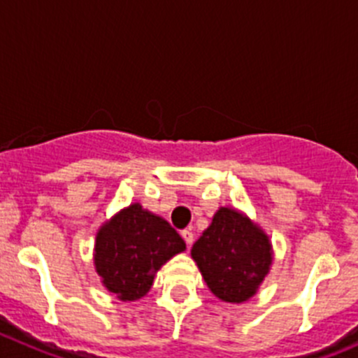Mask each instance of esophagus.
Instances as JSON below:
<instances>
[{"instance_id": "1", "label": "esophagus", "mask_w": 358, "mask_h": 358, "mask_svg": "<svg viewBox=\"0 0 358 358\" xmlns=\"http://www.w3.org/2000/svg\"><path fill=\"white\" fill-rule=\"evenodd\" d=\"M182 236H183V240H185L187 245H189V247L192 245V242H194V233L190 231V229H183Z\"/></svg>"}]
</instances>
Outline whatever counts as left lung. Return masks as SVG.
<instances>
[{"label":"left lung","mask_w":358,"mask_h":358,"mask_svg":"<svg viewBox=\"0 0 358 358\" xmlns=\"http://www.w3.org/2000/svg\"><path fill=\"white\" fill-rule=\"evenodd\" d=\"M210 292L222 302L242 303L258 293L273 262L270 236L231 206H220L190 249Z\"/></svg>","instance_id":"1"}]
</instances>
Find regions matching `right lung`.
Returning <instances> with one entry per match:
<instances>
[{
  "label": "right lung",
  "instance_id": "add662e5",
  "mask_svg": "<svg viewBox=\"0 0 358 358\" xmlns=\"http://www.w3.org/2000/svg\"><path fill=\"white\" fill-rule=\"evenodd\" d=\"M183 250L185 242L168 220L132 203L99 228L93 263L103 288L134 302L150 292L160 266Z\"/></svg>",
  "mask_w": 358,
  "mask_h": 358
}]
</instances>
